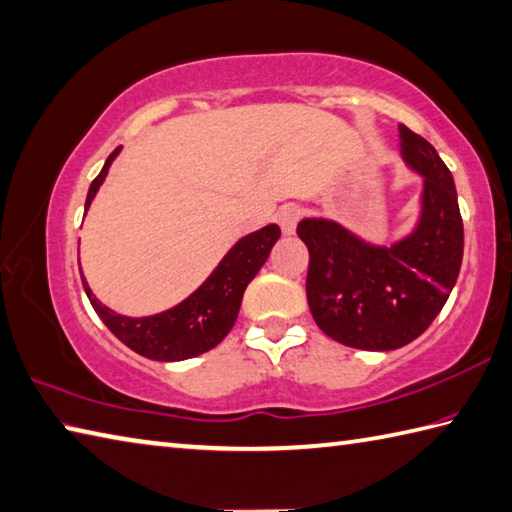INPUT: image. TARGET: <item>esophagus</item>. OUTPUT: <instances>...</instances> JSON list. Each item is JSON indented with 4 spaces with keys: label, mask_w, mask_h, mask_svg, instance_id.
Masks as SVG:
<instances>
[{
    "label": "esophagus",
    "mask_w": 512,
    "mask_h": 512,
    "mask_svg": "<svg viewBox=\"0 0 512 512\" xmlns=\"http://www.w3.org/2000/svg\"><path fill=\"white\" fill-rule=\"evenodd\" d=\"M300 217H302V210L297 208L295 203H286V206L280 208V212H277V224H280L284 235H293Z\"/></svg>",
    "instance_id": "34e87169"
}]
</instances>
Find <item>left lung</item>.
<instances>
[{"label": "left lung", "mask_w": 512, "mask_h": 512, "mask_svg": "<svg viewBox=\"0 0 512 512\" xmlns=\"http://www.w3.org/2000/svg\"><path fill=\"white\" fill-rule=\"evenodd\" d=\"M405 163L423 174V210L410 237L374 246L336 221L302 219L309 248L306 300L340 345L392 351L410 345L448 302L461 271L463 221L448 165L410 127L398 125Z\"/></svg>", "instance_id": "left-lung-1"}]
</instances>
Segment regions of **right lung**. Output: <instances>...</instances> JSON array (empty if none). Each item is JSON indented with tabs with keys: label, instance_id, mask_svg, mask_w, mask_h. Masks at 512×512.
I'll return each mask as SVG.
<instances>
[{
	"label": "right lung",
	"instance_id": "1",
	"mask_svg": "<svg viewBox=\"0 0 512 512\" xmlns=\"http://www.w3.org/2000/svg\"><path fill=\"white\" fill-rule=\"evenodd\" d=\"M118 152L120 147L109 154L100 174L91 181L85 210H89ZM280 235V226L271 224L239 239L228 250V255L221 259V264L212 271L208 280L188 300L176 304L170 311L150 315V318H127V315L109 311L107 306H102L91 295L85 277H82V286H85L89 302L98 313V318L132 351L161 362L194 358L199 353L215 349L228 336V331L237 320L246 286L259 273V268L264 266Z\"/></svg>",
	"mask_w": 512,
	"mask_h": 512
}]
</instances>
